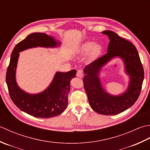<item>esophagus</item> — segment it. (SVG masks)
<instances>
[{
  "label": "esophagus",
  "mask_w": 150,
  "mask_h": 150,
  "mask_svg": "<svg viewBox=\"0 0 150 150\" xmlns=\"http://www.w3.org/2000/svg\"><path fill=\"white\" fill-rule=\"evenodd\" d=\"M76 76H77L78 77H79V78H81L82 76H83V71H82L81 69L78 70L77 73H76Z\"/></svg>",
  "instance_id": "obj_1"
}]
</instances>
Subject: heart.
Returning <instances> with one entry per match:
<instances>
[{
    "label": "heart",
    "instance_id": "1",
    "mask_svg": "<svg viewBox=\"0 0 150 150\" xmlns=\"http://www.w3.org/2000/svg\"><path fill=\"white\" fill-rule=\"evenodd\" d=\"M92 50V53L93 55L98 54L101 50L100 45L94 44L93 42H85L81 46L79 47L78 52L79 53L85 54Z\"/></svg>",
    "mask_w": 150,
    "mask_h": 150
}]
</instances>
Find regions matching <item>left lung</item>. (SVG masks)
<instances>
[{
    "instance_id": "left-lung-1",
    "label": "left lung",
    "mask_w": 150,
    "mask_h": 150,
    "mask_svg": "<svg viewBox=\"0 0 150 150\" xmlns=\"http://www.w3.org/2000/svg\"><path fill=\"white\" fill-rule=\"evenodd\" d=\"M102 33L109 37L108 53L85 67L83 79L84 88L90 105L94 111L103 115H114L132 106L140 94L144 76L142 64L138 51L130 41L117 33L106 30ZM115 57H122L130 76V85L127 92L119 97L109 96L100 86L98 76L100 68Z\"/></svg>"
}]
</instances>
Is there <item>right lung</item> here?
<instances>
[{"label": "right lung", "instance_id": "1", "mask_svg": "<svg viewBox=\"0 0 150 150\" xmlns=\"http://www.w3.org/2000/svg\"><path fill=\"white\" fill-rule=\"evenodd\" d=\"M59 44L46 33H33L15 45L12 51L6 76L9 94L18 108L36 118H51L63 112L68 104L70 81L75 77L77 71L57 72L50 86L43 92L35 95L27 94L20 89L15 81L19 52L29 48L55 47Z\"/></svg>", "mask_w": 150, "mask_h": 150}]
</instances>
